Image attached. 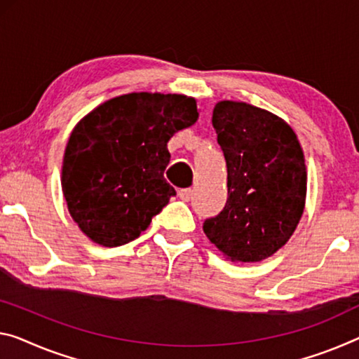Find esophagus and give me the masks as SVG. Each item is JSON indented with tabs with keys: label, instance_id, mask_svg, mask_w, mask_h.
I'll list each match as a JSON object with an SVG mask.
<instances>
[{
	"label": "esophagus",
	"instance_id": "esophagus-1",
	"mask_svg": "<svg viewBox=\"0 0 359 359\" xmlns=\"http://www.w3.org/2000/svg\"><path fill=\"white\" fill-rule=\"evenodd\" d=\"M178 196H180L181 201L187 202V201H189V198L192 197V189H191V187H186V189H180Z\"/></svg>",
	"mask_w": 359,
	"mask_h": 359
}]
</instances>
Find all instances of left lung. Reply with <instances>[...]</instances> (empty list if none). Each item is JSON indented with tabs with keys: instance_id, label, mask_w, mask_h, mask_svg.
Instances as JSON below:
<instances>
[{
	"instance_id": "1",
	"label": "left lung",
	"mask_w": 359,
	"mask_h": 359,
	"mask_svg": "<svg viewBox=\"0 0 359 359\" xmlns=\"http://www.w3.org/2000/svg\"><path fill=\"white\" fill-rule=\"evenodd\" d=\"M212 123L228 167V201L203 233L231 262H262L290 239L305 208L300 142L283 118L245 102H218Z\"/></svg>"
}]
</instances>
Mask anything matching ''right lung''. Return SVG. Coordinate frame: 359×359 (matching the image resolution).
I'll use <instances>...</instances> for the list:
<instances>
[{"label": "right lung", "mask_w": 359, "mask_h": 359, "mask_svg": "<svg viewBox=\"0 0 359 359\" xmlns=\"http://www.w3.org/2000/svg\"><path fill=\"white\" fill-rule=\"evenodd\" d=\"M197 117L194 97L130 93L76 123L64 154L62 192L74 222L93 242L128 244L162 212L176 194L163 178L167 142Z\"/></svg>", "instance_id": "right-lung-1"}]
</instances>
